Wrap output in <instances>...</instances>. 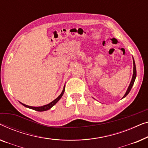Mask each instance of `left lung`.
Instances as JSON below:
<instances>
[{
    "label": "left lung",
    "instance_id": "1",
    "mask_svg": "<svg viewBox=\"0 0 148 148\" xmlns=\"http://www.w3.org/2000/svg\"><path fill=\"white\" fill-rule=\"evenodd\" d=\"M136 75H137V72H136V64H135V61L134 60V74H133V76H132V81H131L130 82V86H129L125 94L123 96V97L122 98V99H123L124 97H125L127 95L129 94V92H130L131 89H132L133 85L134 84V82H135V80H136Z\"/></svg>",
    "mask_w": 148,
    "mask_h": 148
}]
</instances>
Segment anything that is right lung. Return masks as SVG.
<instances>
[{"label":"right lung","instance_id":"1","mask_svg":"<svg viewBox=\"0 0 148 148\" xmlns=\"http://www.w3.org/2000/svg\"><path fill=\"white\" fill-rule=\"evenodd\" d=\"M64 90H65V86H64V88H63V90H62V92L61 94L60 95V96L56 98L55 100H53L52 102H51L50 103L47 104V105H43V106H41V107H31V106H28V105H25L23 103H21L23 105L25 106V107H27V108H29V109H32L35 110V111H47V110L50 109L51 107H53V105H55L56 103H58V101H59V100L61 99L62 96L64 95Z\"/></svg>","mask_w":148,"mask_h":148}]
</instances>
